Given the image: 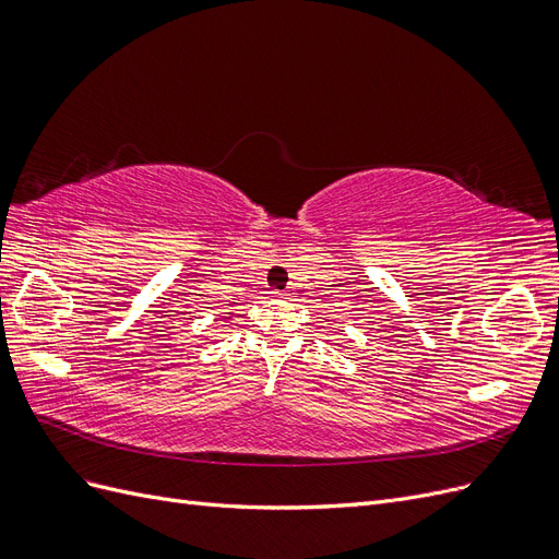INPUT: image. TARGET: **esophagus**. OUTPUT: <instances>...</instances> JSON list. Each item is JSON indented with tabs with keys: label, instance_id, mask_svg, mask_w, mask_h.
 I'll return each mask as SVG.
<instances>
[{
	"label": "esophagus",
	"instance_id": "esophagus-1",
	"mask_svg": "<svg viewBox=\"0 0 559 559\" xmlns=\"http://www.w3.org/2000/svg\"><path fill=\"white\" fill-rule=\"evenodd\" d=\"M273 296H277V298H284V296H289L286 292H273Z\"/></svg>",
	"mask_w": 559,
	"mask_h": 559
}]
</instances>
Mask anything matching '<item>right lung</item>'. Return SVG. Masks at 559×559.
Masks as SVG:
<instances>
[{
  "label": "right lung",
  "instance_id": "add662e5",
  "mask_svg": "<svg viewBox=\"0 0 559 559\" xmlns=\"http://www.w3.org/2000/svg\"><path fill=\"white\" fill-rule=\"evenodd\" d=\"M228 314H233V312H228Z\"/></svg>",
  "mask_w": 559,
  "mask_h": 559
}]
</instances>
